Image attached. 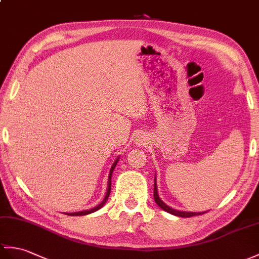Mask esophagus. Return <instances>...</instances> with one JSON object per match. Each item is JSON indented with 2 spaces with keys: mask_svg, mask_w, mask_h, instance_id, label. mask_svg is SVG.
Segmentation results:
<instances>
[{
  "mask_svg": "<svg viewBox=\"0 0 259 259\" xmlns=\"http://www.w3.org/2000/svg\"><path fill=\"white\" fill-rule=\"evenodd\" d=\"M148 137L146 135H140L138 136L136 139H135V144L138 147H142V146H146L148 143Z\"/></svg>",
  "mask_w": 259,
  "mask_h": 259,
  "instance_id": "1",
  "label": "esophagus"
}]
</instances>
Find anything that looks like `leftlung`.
I'll return each instance as SVG.
<instances>
[{"label": "left lung", "mask_w": 259, "mask_h": 259, "mask_svg": "<svg viewBox=\"0 0 259 259\" xmlns=\"http://www.w3.org/2000/svg\"><path fill=\"white\" fill-rule=\"evenodd\" d=\"M153 196H154V201L155 203L158 204V205L163 209V211L170 213L172 215H176V216H180V218H191V216H195L198 214H204L205 212H185V211H179V209H174L172 207H170L169 205H166V204L161 200L159 194H158V186H157V179L154 177V192H153Z\"/></svg>", "instance_id": "left-lung-1"}]
</instances>
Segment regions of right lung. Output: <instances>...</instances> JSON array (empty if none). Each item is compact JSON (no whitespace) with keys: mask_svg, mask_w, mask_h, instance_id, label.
Listing matches in <instances>:
<instances>
[{"mask_svg":"<svg viewBox=\"0 0 259 259\" xmlns=\"http://www.w3.org/2000/svg\"><path fill=\"white\" fill-rule=\"evenodd\" d=\"M118 161H119V157L115 160V162H113L111 167H110L109 177H108L107 192H106V195L104 197V200H102L97 206H95V207L90 208V209H86V211H80V212H75V213H65V214L70 215V216H83V215H88V214H92V213H94L96 211H98V209H100L102 206H104L105 204H106V202H107V200H108V197H109V195H110V191H111V176H112V172H113V170H115V167H116V165L118 163Z\"/></svg>","mask_w":259,"mask_h":259,"instance_id":"right-lung-1","label":"right lung"}]
</instances>
